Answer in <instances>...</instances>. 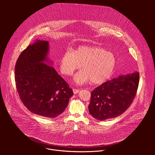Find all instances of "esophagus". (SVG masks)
Here are the masks:
<instances>
[{"label": "esophagus", "mask_w": 155, "mask_h": 155, "mask_svg": "<svg viewBox=\"0 0 155 155\" xmlns=\"http://www.w3.org/2000/svg\"><path fill=\"white\" fill-rule=\"evenodd\" d=\"M73 93L74 94H77L79 92V89H73Z\"/></svg>", "instance_id": "1"}]
</instances>
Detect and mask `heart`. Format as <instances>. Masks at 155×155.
Here are the masks:
<instances>
[{"label": "heart", "instance_id": "heart-1", "mask_svg": "<svg viewBox=\"0 0 155 155\" xmlns=\"http://www.w3.org/2000/svg\"><path fill=\"white\" fill-rule=\"evenodd\" d=\"M113 53L96 46H80L73 52L67 51L60 60V70L66 75H71L82 66L73 80L78 85L91 81L95 85H101L112 76L116 66Z\"/></svg>", "mask_w": 155, "mask_h": 155}]
</instances>
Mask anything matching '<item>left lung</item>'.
<instances>
[{
	"label": "left lung",
	"instance_id": "8db88e82",
	"mask_svg": "<svg viewBox=\"0 0 155 155\" xmlns=\"http://www.w3.org/2000/svg\"><path fill=\"white\" fill-rule=\"evenodd\" d=\"M139 83L137 71L106 82L91 92L89 114L99 120L116 117L128 109Z\"/></svg>",
	"mask_w": 155,
	"mask_h": 155
}]
</instances>
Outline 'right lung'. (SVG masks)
Segmentation results:
<instances>
[{
    "instance_id": "obj_1",
    "label": "right lung",
    "mask_w": 155,
    "mask_h": 155,
    "mask_svg": "<svg viewBox=\"0 0 155 155\" xmlns=\"http://www.w3.org/2000/svg\"><path fill=\"white\" fill-rule=\"evenodd\" d=\"M48 41L36 40L20 55L15 80L20 99L31 112L48 118L61 114L73 95L71 89L52 66Z\"/></svg>"
}]
</instances>
